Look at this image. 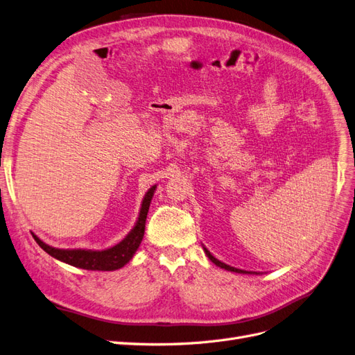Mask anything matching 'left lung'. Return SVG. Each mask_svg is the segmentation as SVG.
<instances>
[{
  "label": "left lung",
  "instance_id": "8db88e82",
  "mask_svg": "<svg viewBox=\"0 0 355 355\" xmlns=\"http://www.w3.org/2000/svg\"><path fill=\"white\" fill-rule=\"evenodd\" d=\"M204 247V251H205V254H207V257L214 263L216 266H218V268H221V269H226V270H230V272H236V273H256L257 275V272H250V270H242V269H238V268H234V266H229V265H226V263H223V261H220L218 259H216L214 256L211 254V252L208 251V248L205 247V245H202Z\"/></svg>",
  "mask_w": 355,
  "mask_h": 355
}]
</instances>
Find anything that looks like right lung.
Here are the masks:
<instances>
[{"label": "right lung", "mask_w": 355, "mask_h": 355, "mask_svg": "<svg viewBox=\"0 0 355 355\" xmlns=\"http://www.w3.org/2000/svg\"><path fill=\"white\" fill-rule=\"evenodd\" d=\"M157 184L151 186L146 196L141 202V208L138 212V218L134 227L130 229L129 234L121 239L119 244L105 248V250H86V248H56L46 244L44 241L40 239L34 232H31L37 244L42 247L47 254L67 263V265L76 266L86 270H117L123 268L130 261L137 252L141 241L144 238L146 230V218L150 208V202L153 199Z\"/></svg>", "instance_id": "1"}]
</instances>
